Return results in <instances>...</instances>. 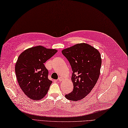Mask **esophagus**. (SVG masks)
Instances as JSON below:
<instances>
[{
    "mask_svg": "<svg viewBox=\"0 0 128 128\" xmlns=\"http://www.w3.org/2000/svg\"><path fill=\"white\" fill-rule=\"evenodd\" d=\"M64 80V78H62V77H60L58 78V81L60 82V81H62Z\"/></svg>",
    "mask_w": 128,
    "mask_h": 128,
    "instance_id": "34e87169",
    "label": "esophagus"
}]
</instances>
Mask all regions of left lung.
<instances>
[{
    "label": "left lung",
    "mask_w": 128,
    "mask_h": 128,
    "mask_svg": "<svg viewBox=\"0 0 128 128\" xmlns=\"http://www.w3.org/2000/svg\"><path fill=\"white\" fill-rule=\"evenodd\" d=\"M72 69V92L65 96L69 100H82L91 92L100 74L102 64L98 50L86 43L75 44L62 50Z\"/></svg>",
    "instance_id": "left-lung-1"
}]
</instances>
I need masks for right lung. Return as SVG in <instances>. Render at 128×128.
Wrapping results in <instances>:
<instances>
[{"instance_id": "1", "label": "right lung", "mask_w": 128, "mask_h": 128, "mask_svg": "<svg viewBox=\"0 0 128 128\" xmlns=\"http://www.w3.org/2000/svg\"><path fill=\"white\" fill-rule=\"evenodd\" d=\"M58 50L40 45L25 50L18 56L15 65L18 83L25 95L33 100L43 98L52 81L48 78V70L44 63Z\"/></svg>"}]
</instances>
